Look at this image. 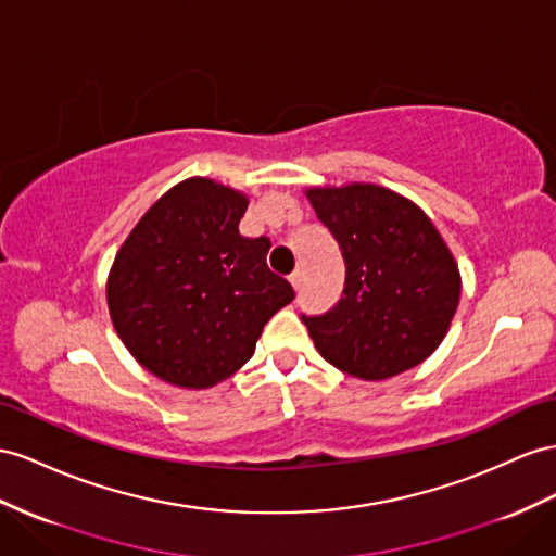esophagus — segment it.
Wrapping results in <instances>:
<instances>
[{
	"mask_svg": "<svg viewBox=\"0 0 556 556\" xmlns=\"http://www.w3.org/2000/svg\"><path fill=\"white\" fill-rule=\"evenodd\" d=\"M289 279H291V283H293V289H301V287H303V279H305V273H303L301 267H298V269H293Z\"/></svg>",
	"mask_w": 556,
	"mask_h": 556,
	"instance_id": "1",
	"label": "esophagus"
}]
</instances>
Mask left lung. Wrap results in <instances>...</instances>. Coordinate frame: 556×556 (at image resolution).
I'll return each mask as SVG.
<instances>
[{"label":"left lung","mask_w":556,"mask_h":556,"mask_svg":"<svg viewBox=\"0 0 556 556\" xmlns=\"http://www.w3.org/2000/svg\"><path fill=\"white\" fill-rule=\"evenodd\" d=\"M307 199L338 241L345 287L303 324L326 362L386 380L430 357L460 301V275L432 220L378 185L315 188Z\"/></svg>","instance_id":"1"}]
</instances>
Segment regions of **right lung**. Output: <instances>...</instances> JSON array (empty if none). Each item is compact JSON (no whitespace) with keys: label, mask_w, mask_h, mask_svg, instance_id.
<instances>
[{"label":"right lung","mask_w":556,"mask_h":556,"mask_svg":"<svg viewBox=\"0 0 556 556\" xmlns=\"http://www.w3.org/2000/svg\"><path fill=\"white\" fill-rule=\"evenodd\" d=\"M247 197L208 178L168 190L119 249L108 281L112 324L134 357L170 386L232 376L263 326L295 298L267 267V237H241Z\"/></svg>","instance_id":"right-lung-1"}]
</instances>
